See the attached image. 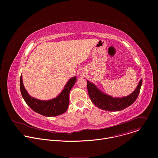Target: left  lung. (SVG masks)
I'll return each instance as SVG.
<instances>
[{
    "label": "left lung",
    "mask_w": 158,
    "mask_h": 158,
    "mask_svg": "<svg viewBox=\"0 0 158 158\" xmlns=\"http://www.w3.org/2000/svg\"><path fill=\"white\" fill-rule=\"evenodd\" d=\"M143 79H141L134 91L127 97L113 98L101 92L95 85L87 81V91L91 101L98 107L109 111H118L123 110L134 102L138 98L141 87Z\"/></svg>",
    "instance_id": "obj_1"
}]
</instances>
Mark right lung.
I'll use <instances>...</instances> for the list:
<instances>
[{"instance_id":"1","label":"right lung","mask_w":158,"mask_h":158,"mask_svg":"<svg viewBox=\"0 0 158 158\" xmlns=\"http://www.w3.org/2000/svg\"><path fill=\"white\" fill-rule=\"evenodd\" d=\"M76 82V77L71 78L67 82L62 93L56 98L49 101H40L31 98L25 89L22 76L20 78V89L22 98L34 111L44 116L54 117L63 114L68 108L69 93Z\"/></svg>"}]
</instances>
